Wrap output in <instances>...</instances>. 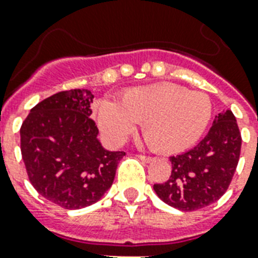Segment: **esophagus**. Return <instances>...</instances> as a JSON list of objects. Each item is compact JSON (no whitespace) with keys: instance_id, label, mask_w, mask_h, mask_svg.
Listing matches in <instances>:
<instances>
[{"instance_id":"obj_1","label":"esophagus","mask_w":258,"mask_h":258,"mask_svg":"<svg viewBox=\"0 0 258 258\" xmlns=\"http://www.w3.org/2000/svg\"><path fill=\"white\" fill-rule=\"evenodd\" d=\"M138 158H139V159H142V161H145V162H151L153 161V158L151 157H147V155H138Z\"/></svg>"}]
</instances>
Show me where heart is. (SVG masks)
Instances as JSON below:
<instances>
[{"mask_svg": "<svg viewBox=\"0 0 258 258\" xmlns=\"http://www.w3.org/2000/svg\"><path fill=\"white\" fill-rule=\"evenodd\" d=\"M212 111L206 93L159 83L127 89L121 92L120 103L103 99L96 115L101 134L109 143H123L142 123V133L151 149L174 154L200 139Z\"/></svg>", "mask_w": 258, "mask_h": 258, "instance_id": "heart-1", "label": "heart"}]
</instances>
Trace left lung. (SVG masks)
I'll use <instances>...</instances> for the list:
<instances>
[{
	"mask_svg": "<svg viewBox=\"0 0 258 258\" xmlns=\"http://www.w3.org/2000/svg\"><path fill=\"white\" fill-rule=\"evenodd\" d=\"M241 133L230 109L213 121L208 135L186 153L170 157L171 175L154 184L165 204L182 212H194L214 204L228 190L238 165Z\"/></svg>",
	"mask_w": 258,
	"mask_h": 258,
	"instance_id": "8db88e82",
	"label": "left lung"
}]
</instances>
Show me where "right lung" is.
<instances>
[{
	"mask_svg": "<svg viewBox=\"0 0 258 258\" xmlns=\"http://www.w3.org/2000/svg\"><path fill=\"white\" fill-rule=\"evenodd\" d=\"M93 95L70 89L30 109L20 130L21 155L33 187L68 210L95 204L111 187L124 151H108L91 119Z\"/></svg>",
	"mask_w": 258,
	"mask_h": 258,
	"instance_id": "1",
	"label": "right lung"
}]
</instances>
